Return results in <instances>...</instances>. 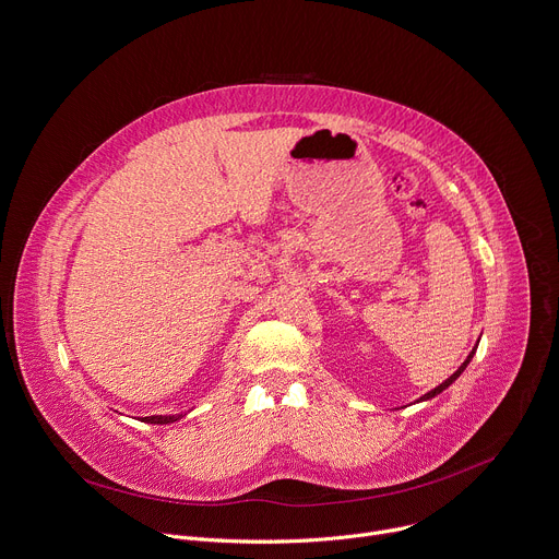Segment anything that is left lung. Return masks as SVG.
Segmentation results:
<instances>
[{"instance_id": "left-lung-1", "label": "left lung", "mask_w": 559, "mask_h": 559, "mask_svg": "<svg viewBox=\"0 0 559 559\" xmlns=\"http://www.w3.org/2000/svg\"><path fill=\"white\" fill-rule=\"evenodd\" d=\"M477 344H479V340H477ZM477 344L473 346V350L468 353V357H466V359L462 361V366H460V368L455 370V373H453V376H451L449 380H444V382H442L440 386H436V389H432V391H428L426 395H421V397H419V400H415V402H426V400H432V397H436V395H440L442 391H447V389H449V386H451V384H453V382H455V380H457V378H460V376L464 373V370H466V366L471 364V359H473V355H475V350H477Z\"/></svg>"}]
</instances>
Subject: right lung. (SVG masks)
<instances>
[{"label":"right lung","instance_id":"obj_1","mask_svg":"<svg viewBox=\"0 0 559 559\" xmlns=\"http://www.w3.org/2000/svg\"><path fill=\"white\" fill-rule=\"evenodd\" d=\"M181 419V415H151V417H144L146 424H173Z\"/></svg>","mask_w":559,"mask_h":559}]
</instances>
